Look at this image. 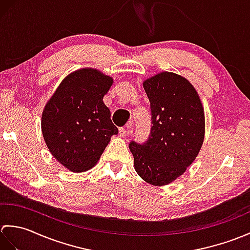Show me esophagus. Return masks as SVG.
<instances>
[{"label":"esophagus","mask_w":250,"mask_h":250,"mask_svg":"<svg viewBox=\"0 0 250 250\" xmlns=\"http://www.w3.org/2000/svg\"><path fill=\"white\" fill-rule=\"evenodd\" d=\"M126 134H128V130H126L125 128H120V129H119V135H120L121 137L125 136Z\"/></svg>","instance_id":"obj_1"}]
</instances>
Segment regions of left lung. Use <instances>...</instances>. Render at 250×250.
<instances>
[{
  "instance_id": "8db88e82",
  "label": "left lung",
  "mask_w": 250,
  "mask_h": 250,
  "mask_svg": "<svg viewBox=\"0 0 250 250\" xmlns=\"http://www.w3.org/2000/svg\"><path fill=\"white\" fill-rule=\"evenodd\" d=\"M152 126L145 144L130 143L134 168L146 183L166 186L183 175L199 155L205 135L204 107L193 84L173 72L143 82Z\"/></svg>"
}]
</instances>
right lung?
I'll use <instances>...</instances> for the list:
<instances>
[{
  "mask_svg": "<svg viewBox=\"0 0 250 250\" xmlns=\"http://www.w3.org/2000/svg\"><path fill=\"white\" fill-rule=\"evenodd\" d=\"M114 79L92 67L63 79L42 113V133L51 155L74 173L91 169L118 133L103 102Z\"/></svg>",
  "mask_w": 250,
  "mask_h": 250,
  "instance_id": "1",
  "label": "right lung"
}]
</instances>
